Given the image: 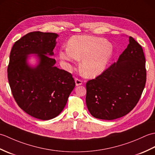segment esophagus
Masks as SVG:
<instances>
[{
	"label": "esophagus",
	"instance_id": "esophagus-1",
	"mask_svg": "<svg viewBox=\"0 0 155 155\" xmlns=\"http://www.w3.org/2000/svg\"><path fill=\"white\" fill-rule=\"evenodd\" d=\"M75 84H76V86H80V85L83 84V81L81 80L78 79V78H75Z\"/></svg>",
	"mask_w": 155,
	"mask_h": 155
}]
</instances>
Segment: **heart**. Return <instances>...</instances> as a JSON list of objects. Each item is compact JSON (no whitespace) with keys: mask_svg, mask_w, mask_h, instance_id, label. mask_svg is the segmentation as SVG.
<instances>
[{"mask_svg":"<svg viewBox=\"0 0 155 155\" xmlns=\"http://www.w3.org/2000/svg\"><path fill=\"white\" fill-rule=\"evenodd\" d=\"M113 48L106 39L87 35H76L68 42L67 48L58 51L61 60L67 65L81 61V71L87 78H94L106 70L113 55Z\"/></svg>","mask_w":155,"mask_h":155,"instance_id":"obj_1","label":"heart"}]
</instances>
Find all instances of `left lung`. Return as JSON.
I'll return each mask as SVG.
<instances>
[{
    "instance_id": "1",
    "label": "left lung",
    "mask_w": 155,
    "mask_h": 155,
    "mask_svg": "<svg viewBox=\"0 0 155 155\" xmlns=\"http://www.w3.org/2000/svg\"><path fill=\"white\" fill-rule=\"evenodd\" d=\"M129 44L117 62L87 84L88 111L98 119L113 120L127 114L139 101L146 83L142 47L128 37Z\"/></svg>"
}]
</instances>
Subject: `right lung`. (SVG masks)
<instances>
[{
    "label": "right lung",
    "mask_w": 155,
    "mask_h": 155,
    "mask_svg": "<svg viewBox=\"0 0 155 155\" xmlns=\"http://www.w3.org/2000/svg\"><path fill=\"white\" fill-rule=\"evenodd\" d=\"M58 37L52 32H29L15 42L10 54L8 79L15 100L41 120L57 117L75 87L71 74L56 67L51 58ZM32 56L35 64L29 61Z\"/></svg>",
    "instance_id": "obj_1"
}]
</instances>
